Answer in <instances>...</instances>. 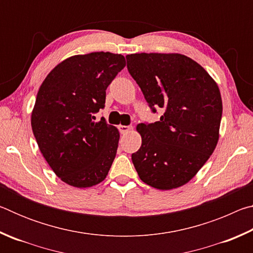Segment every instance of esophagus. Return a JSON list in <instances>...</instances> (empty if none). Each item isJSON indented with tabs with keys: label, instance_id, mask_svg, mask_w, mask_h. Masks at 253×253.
I'll return each mask as SVG.
<instances>
[{
	"label": "esophagus",
	"instance_id": "esophagus-1",
	"mask_svg": "<svg viewBox=\"0 0 253 253\" xmlns=\"http://www.w3.org/2000/svg\"><path fill=\"white\" fill-rule=\"evenodd\" d=\"M118 128H119V131H121V134H127V132L131 129V126L121 125Z\"/></svg>",
	"mask_w": 253,
	"mask_h": 253
}]
</instances>
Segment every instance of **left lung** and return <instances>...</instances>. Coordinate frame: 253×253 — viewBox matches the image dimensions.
Listing matches in <instances>:
<instances>
[{
  "label": "left lung",
  "instance_id": "left-lung-1",
  "mask_svg": "<svg viewBox=\"0 0 253 253\" xmlns=\"http://www.w3.org/2000/svg\"><path fill=\"white\" fill-rule=\"evenodd\" d=\"M127 69L160 121L137 126L142 146L131 161L144 183L158 190L186 184L217 144L222 118L219 87L194 60L178 53L128 54Z\"/></svg>",
  "mask_w": 253,
  "mask_h": 253
}]
</instances>
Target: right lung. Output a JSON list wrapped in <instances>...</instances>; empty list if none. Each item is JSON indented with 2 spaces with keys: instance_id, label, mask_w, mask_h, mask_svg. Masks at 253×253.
<instances>
[{
  "instance_id": "add662e5",
  "label": "right lung",
  "mask_w": 253,
  "mask_h": 253,
  "mask_svg": "<svg viewBox=\"0 0 253 253\" xmlns=\"http://www.w3.org/2000/svg\"><path fill=\"white\" fill-rule=\"evenodd\" d=\"M126 66L124 55L92 52L74 55L46 76L32 111L33 135L58 177L75 187L106 178L117 153L119 131L105 118L106 89Z\"/></svg>"
}]
</instances>
